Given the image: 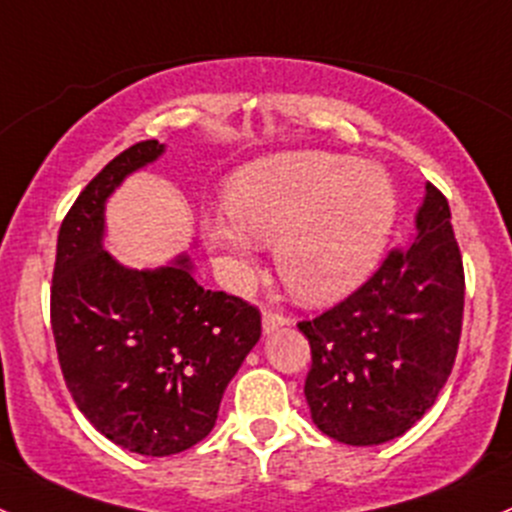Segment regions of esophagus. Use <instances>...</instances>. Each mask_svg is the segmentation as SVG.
<instances>
[{"mask_svg": "<svg viewBox=\"0 0 512 512\" xmlns=\"http://www.w3.org/2000/svg\"><path fill=\"white\" fill-rule=\"evenodd\" d=\"M261 325H263V333H266V335H271V333H276L278 328H283V325H288V320L283 318V315H278V313H271V310H268V313H263V318H261Z\"/></svg>", "mask_w": 512, "mask_h": 512, "instance_id": "esophagus-1", "label": "esophagus"}]
</instances>
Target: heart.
Listing matches in <instances>:
<instances>
[{"mask_svg": "<svg viewBox=\"0 0 512 512\" xmlns=\"http://www.w3.org/2000/svg\"><path fill=\"white\" fill-rule=\"evenodd\" d=\"M229 214L204 219L209 251L234 281H249L261 244H276L295 298L330 305L377 271L397 224V192L382 167L325 150H286L239 167Z\"/></svg>", "mask_w": 512, "mask_h": 512, "instance_id": "obj_1", "label": "heart"}]
</instances>
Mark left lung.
<instances>
[{
  "label": "left lung",
  "instance_id": "obj_1",
  "mask_svg": "<svg viewBox=\"0 0 512 512\" xmlns=\"http://www.w3.org/2000/svg\"><path fill=\"white\" fill-rule=\"evenodd\" d=\"M416 234L350 298L298 323L313 365L310 419L330 439L379 446L409 431L436 402L456 360L463 263L444 194L426 184Z\"/></svg>",
  "mask_w": 512,
  "mask_h": 512
}]
</instances>
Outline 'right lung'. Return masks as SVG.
<instances>
[{"label":"right lung","instance_id":"right-lung-1","mask_svg":"<svg viewBox=\"0 0 512 512\" xmlns=\"http://www.w3.org/2000/svg\"><path fill=\"white\" fill-rule=\"evenodd\" d=\"M165 155L145 140L110 160L63 219L51 330L73 402L140 456L192 449L217 424L226 384L261 337V313L204 291L189 254L130 268L105 251V204L133 172Z\"/></svg>","mask_w":512,"mask_h":512}]
</instances>
